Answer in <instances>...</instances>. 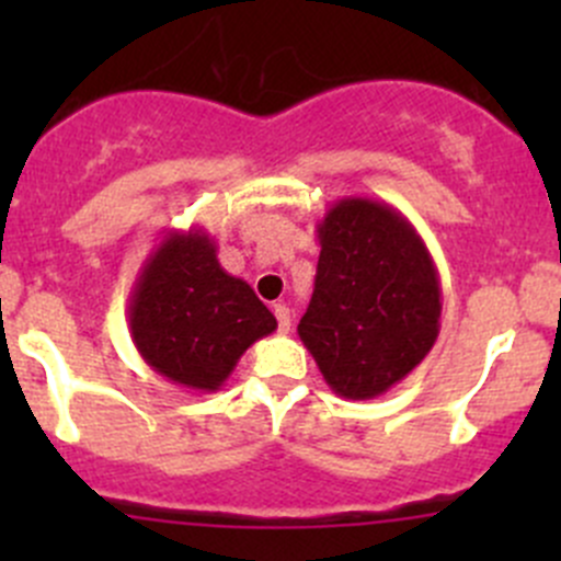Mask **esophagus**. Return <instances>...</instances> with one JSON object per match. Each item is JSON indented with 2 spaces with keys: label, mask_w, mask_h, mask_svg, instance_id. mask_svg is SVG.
Here are the masks:
<instances>
[{
  "label": "esophagus",
  "mask_w": 561,
  "mask_h": 561,
  "mask_svg": "<svg viewBox=\"0 0 561 561\" xmlns=\"http://www.w3.org/2000/svg\"><path fill=\"white\" fill-rule=\"evenodd\" d=\"M274 314L276 322H279V333L290 331V309H287L285 304H274Z\"/></svg>",
  "instance_id": "1"
}]
</instances>
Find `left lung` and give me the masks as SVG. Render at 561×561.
Returning <instances> with one entry per match:
<instances>
[{
    "label": "left lung",
    "mask_w": 561,
    "mask_h": 561,
    "mask_svg": "<svg viewBox=\"0 0 561 561\" xmlns=\"http://www.w3.org/2000/svg\"><path fill=\"white\" fill-rule=\"evenodd\" d=\"M320 260L298 336L344 399L382 396L439 336L443 287L432 252L386 201L342 197L317 222Z\"/></svg>",
    "instance_id": "1"
}]
</instances>
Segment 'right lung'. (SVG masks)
I'll return each mask as SVG.
<instances>
[{
  "instance_id": "obj_1",
  "label": "right lung",
  "mask_w": 561,
  "mask_h": 561,
  "mask_svg": "<svg viewBox=\"0 0 561 561\" xmlns=\"http://www.w3.org/2000/svg\"><path fill=\"white\" fill-rule=\"evenodd\" d=\"M129 333L140 358L168 382L214 393L241 355L276 331V317L219 265L203 228L165 230L129 293Z\"/></svg>"
}]
</instances>
